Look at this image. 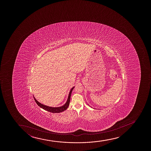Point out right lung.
<instances>
[{
	"label": "right lung",
	"mask_w": 151,
	"mask_h": 151,
	"mask_svg": "<svg viewBox=\"0 0 151 151\" xmlns=\"http://www.w3.org/2000/svg\"><path fill=\"white\" fill-rule=\"evenodd\" d=\"M75 88V87H73V88H71L70 92H69V95H68V100L66 101V103L64 104V105L63 106H61L59 107H49V106H46L44 105L43 104H42L40 103L38 101H37L36 99H35V97H34V100H35V102L37 104L40 106V107L43 108V109L46 110V111L50 112L51 113H60L61 112L64 111V110L67 109L68 107L69 106V102H70V96H71V92L73 91V89Z\"/></svg>",
	"instance_id": "add662e5"
}]
</instances>
